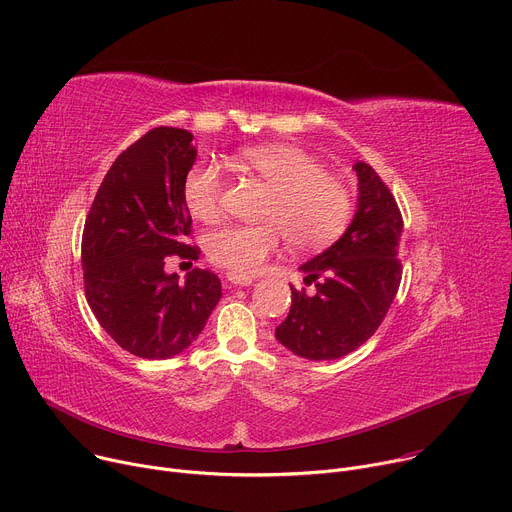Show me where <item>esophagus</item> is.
Listing matches in <instances>:
<instances>
[{"label": "esophagus", "mask_w": 512, "mask_h": 512, "mask_svg": "<svg viewBox=\"0 0 512 512\" xmlns=\"http://www.w3.org/2000/svg\"><path fill=\"white\" fill-rule=\"evenodd\" d=\"M227 283H231V285H251L253 279H251V277H245V275L229 273V275H227Z\"/></svg>", "instance_id": "esophagus-1"}]
</instances>
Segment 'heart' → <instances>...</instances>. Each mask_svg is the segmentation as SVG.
<instances>
[{
    "mask_svg": "<svg viewBox=\"0 0 512 512\" xmlns=\"http://www.w3.org/2000/svg\"><path fill=\"white\" fill-rule=\"evenodd\" d=\"M239 166L271 188L261 214L267 225H231L208 235V257L233 273H257L279 245L281 235L296 251H320L348 227L352 194L326 166L306 150L289 143L249 145L237 154ZM188 210L200 221L221 212L223 176L212 164L194 166L184 182Z\"/></svg>",
    "mask_w": 512,
    "mask_h": 512,
    "instance_id": "1",
    "label": "heart"
}]
</instances>
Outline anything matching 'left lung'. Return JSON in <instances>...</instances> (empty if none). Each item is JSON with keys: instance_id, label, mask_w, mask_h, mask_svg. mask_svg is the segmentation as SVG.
Wrapping results in <instances>:
<instances>
[{"instance_id": "1", "label": "left lung", "mask_w": 512, "mask_h": 512, "mask_svg": "<svg viewBox=\"0 0 512 512\" xmlns=\"http://www.w3.org/2000/svg\"><path fill=\"white\" fill-rule=\"evenodd\" d=\"M358 202L352 223L326 251L300 265L314 294L291 285V308L275 338L308 360H334L367 342L387 316L401 283L399 206L364 162L352 166Z\"/></svg>"}]
</instances>
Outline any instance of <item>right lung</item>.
<instances>
[{
    "label": "right lung",
    "mask_w": 512,
    "mask_h": 512,
    "mask_svg": "<svg viewBox=\"0 0 512 512\" xmlns=\"http://www.w3.org/2000/svg\"><path fill=\"white\" fill-rule=\"evenodd\" d=\"M194 135L156 127L113 162L83 231L85 296L103 330L127 352L164 360L184 352L223 296L221 279L194 269L184 283L166 257L198 259L186 245L192 218L184 182Z\"/></svg>",
    "instance_id": "right-lung-1"
}]
</instances>
